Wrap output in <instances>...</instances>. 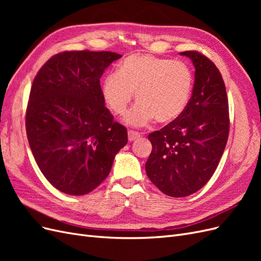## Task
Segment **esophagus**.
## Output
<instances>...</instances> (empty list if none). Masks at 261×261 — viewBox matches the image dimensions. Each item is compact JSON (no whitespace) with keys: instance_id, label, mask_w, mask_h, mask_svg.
I'll use <instances>...</instances> for the list:
<instances>
[{"instance_id":"esophagus-1","label":"esophagus","mask_w":261,"mask_h":261,"mask_svg":"<svg viewBox=\"0 0 261 261\" xmlns=\"http://www.w3.org/2000/svg\"><path fill=\"white\" fill-rule=\"evenodd\" d=\"M140 137V134L138 132H135V130H128V140L129 141H133L135 140L137 138Z\"/></svg>"}]
</instances>
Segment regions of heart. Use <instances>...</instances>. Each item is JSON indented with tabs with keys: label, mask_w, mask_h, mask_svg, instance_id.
I'll return each mask as SVG.
<instances>
[{
	"label": "heart",
	"mask_w": 261,
	"mask_h": 261,
	"mask_svg": "<svg viewBox=\"0 0 261 261\" xmlns=\"http://www.w3.org/2000/svg\"><path fill=\"white\" fill-rule=\"evenodd\" d=\"M194 74L186 63L151 54H132L108 75L102 96L116 115L127 111L135 98L138 103L125 116V123L145 126L155 118L160 124L174 122L184 113L192 98Z\"/></svg>",
	"instance_id": "1"
}]
</instances>
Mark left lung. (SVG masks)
Segmentation results:
<instances>
[{
    "label": "left lung",
    "instance_id": "obj_1",
    "mask_svg": "<svg viewBox=\"0 0 261 261\" xmlns=\"http://www.w3.org/2000/svg\"><path fill=\"white\" fill-rule=\"evenodd\" d=\"M192 60L195 83L191 101L177 120L148 135L152 151L146 162L149 179L171 197L199 191L215 173L230 130L225 85L218 67L197 51Z\"/></svg>",
    "mask_w": 261,
    "mask_h": 261
}]
</instances>
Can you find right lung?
Listing matches in <instances>:
<instances>
[{
  "mask_svg": "<svg viewBox=\"0 0 261 261\" xmlns=\"http://www.w3.org/2000/svg\"><path fill=\"white\" fill-rule=\"evenodd\" d=\"M122 55L65 51L35 77L26 111L28 143L39 169L60 192L86 195L103 181L127 130L105 106L100 78Z\"/></svg>",
  "mask_w": 261,
  "mask_h": 261,
  "instance_id": "obj_1",
  "label": "right lung"
}]
</instances>
